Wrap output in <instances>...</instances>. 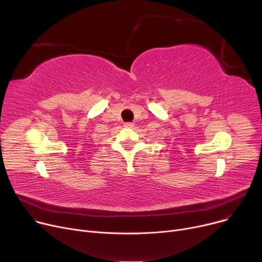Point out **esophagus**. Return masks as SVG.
Wrapping results in <instances>:
<instances>
[{
    "instance_id": "34e87169",
    "label": "esophagus",
    "mask_w": 262,
    "mask_h": 262,
    "mask_svg": "<svg viewBox=\"0 0 262 262\" xmlns=\"http://www.w3.org/2000/svg\"><path fill=\"white\" fill-rule=\"evenodd\" d=\"M124 126H125V127H128V128H130V127H134L135 125H134V123H132V122H128V123H125V124H124Z\"/></svg>"
}]
</instances>
